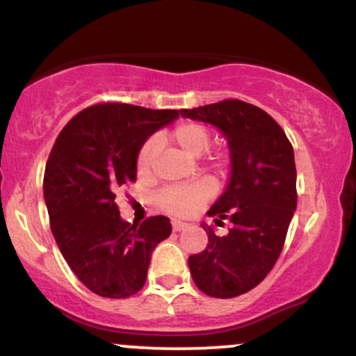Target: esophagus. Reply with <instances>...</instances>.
<instances>
[{"label":"esophagus","mask_w":356,"mask_h":356,"mask_svg":"<svg viewBox=\"0 0 356 356\" xmlns=\"http://www.w3.org/2000/svg\"><path fill=\"white\" fill-rule=\"evenodd\" d=\"M187 224L186 222H182V220H179V219H172V229L177 232V231H182L184 227H186Z\"/></svg>","instance_id":"esophagus-1"}]
</instances>
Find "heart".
I'll use <instances>...</instances> for the list:
<instances>
[{
  "label": "heart",
  "mask_w": 356,
  "mask_h": 356,
  "mask_svg": "<svg viewBox=\"0 0 356 356\" xmlns=\"http://www.w3.org/2000/svg\"><path fill=\"white\" fill-rule=\"evenodd\" d=\"M170 138L179 149L184 150L191 157H199L211 147L212 136L207 127L195 122H186L177 125L170 134ZM155 152H157V140L150 138L142 145L137 155V170L138 174H149L152 169ZM227 159L218 157L214 161V169L222 170L226 167ZM212 195V186L207 181H195L187 186H175L162 191L157 197V204L161 209L174 216H189L199 209L202 202H206Z\"/></svg>",
  "instance_id": "obj_1"
}]
</instances>
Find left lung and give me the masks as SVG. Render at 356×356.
I'll return each instance as SVG.
<instances>
[{"instance_id":"8db88e82","label":"left lung","mask_w":356,"mask_h":356,"mask_svg":"<svg viewBox=\"0 0 356 356\" xmlns=\"http://www.w3.org/2000/svg\"><path fill=\"white\" fill-rule=\"evenodd\" d=\"M181 115L214 125L231 152L229 182L207 216L216 224L229 218L232 229L218 236L201 224L209 243L187 259L192 280L207 296H239L266 277L283 249L298 199L293 145L275 118L246 102L182 108Z\"/></svg>"}]
</instances>
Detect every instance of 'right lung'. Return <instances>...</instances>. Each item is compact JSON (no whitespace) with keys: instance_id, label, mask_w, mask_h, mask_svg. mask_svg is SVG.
Here are the masks:
<instances>
[{"instance_id":"add662e5","label":"right lung","mask_w":356,"mask_h":356,"mask_svg":"<svg viewBox=\"0 0 356 356\" xmlns=\"http://www.w3.org/2000/svg\"><path fill=\"white\" fill-rule=\"evenodd\" d=\"M177 117V110L99 104L76 113L53 145L43 181L51 232L68 266L95 295L140 291L152 251L172 232L165 216L127 222L115 194L137 181L147 138Z\"/></svg>"}]
</instances>
